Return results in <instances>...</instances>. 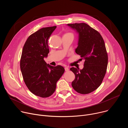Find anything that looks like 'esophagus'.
Instances as JSON below:
<instances>
[{
  "label": "esophagus",
  "mask_w": 128,
  "mask_h": 128,
  "mask_svg": "<svg viewBox=\"0 0 128 128\" xmlns=\"http://www.w3.org/2000/svg\"><path fill=\"white\" fill-rule=\"evenodd\" d=\"M65 70L66 71H69V68L67 67H65Z\"/></svg>",
  "instance_id": "34e87169"
}]
</instances>
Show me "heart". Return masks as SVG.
<instances>
[{
    "label": "heart",
    "instance_id": "1",
    "mask_svg": "<svg viewBox=\"0 0 128 128\" xmlns=\"http://www.w3.org/2000/svg\"><path fill=\"white\" fill-rule=\"evenodd\" d=\"M66 34H70V35H71L74 36V35H73V34L71 33H66Z\"/></svg>",
    "mask_w": 128,
    "mask_h": 128
}]
</instances>
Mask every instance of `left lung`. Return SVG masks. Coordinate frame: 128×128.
Wrapping results in <instances>:
<instances>
[{"instance_id": "8db88e82", "label": "left lung", "mask_w": 128, "mask_h": 128, "mask_svg": "<svg viewBox=\"0 0 128 128\" xmlns=\"http://www.w3.org/2000/svg\"><path fill=\"white\" fill-rule=\"evenodd\" d=\"M79 33L76 52L84 60L82 69L71 67L75 79L72 86L78 93L93 92L101 84L107 70L108 54L104 41L100 33L84 23L68 24Z\"/></svg>"}]
</instances>
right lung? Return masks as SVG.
Returning <instances> with one entry per match:
<instances>
[{
	"label": "right lung",
	"instance_id": "1",
	"mask_svg": "<svg viewBox=\"0 0 128 128\" xmlns=\"http://www.w3.org/2000/svg\"><path fill=\"white\" fill-rule=\"evenodd\" d=\"M57 26L44 27L30 35L23 48L20 68L24 81L35 95L46 98L56 90V83L64 74L61 65L52 66L44 60L49 52L48 40Z\"/></svg>",
	"mask_w": 128,
	"mask_h": 128
}]
</instances>
